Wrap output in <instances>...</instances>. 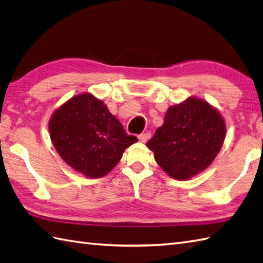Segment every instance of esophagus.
<instances>
[{"mask_svg": "<svg viewBox=\"0 0 263 263\" xmlns=\"http://www.w3.org/2000/svg\"><path fill=\"white\" fill-rule=\"evenodd\" d=\"M138 139H139V141H141V142H147L150 139V133L143 132V133H141V135L138 136Z\"/></svg>", "mask_w": 263, "mask_h": 263, "instance_id": "esophagus-1", "label": "esophagus"}]
</instances>
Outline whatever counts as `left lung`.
<instances>
[{
    "mask_svg": "<svg viewBox=\"0 0 263 263\" xmlns=\"http://www.w3.org/2000/svg\"><path fill=\"white\" fill-rule=\"evenodd\" d=\"M226 124L205 100L190 97L167 109L164 124L147 142L155 160L176 180H187L208 167L224 143Z\"/></svg>",
    "mask_w": 263,
    "mask_h": 263,
    "instance_id": "obj_1",
    "label": "left lung"
}]
</instances>
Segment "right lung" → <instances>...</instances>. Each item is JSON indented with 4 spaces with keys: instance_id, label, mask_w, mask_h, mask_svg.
Returning <instances> with one entry per match:
<instances>
[{
    "instance_id": "obj_1",
    "label": "right lung",
    "mask_w": 263,
    "mask_h": 263,
    "mask_svg": "<svg viewBox=\"0 0 263 263\" xmlns=\"http://www.w3.org/2000/svg\"><path fill=\"white\" fill-rule=\"evenodd\" d=\"M55 149L66 164L87 177L107 175L124 150L138 141L102 100L91 93L72 97L54 111L48 123Z\"/></svg>"
}]
</instances>
